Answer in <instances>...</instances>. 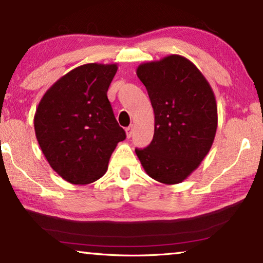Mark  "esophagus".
I'll return each mask as SVG.
<instances>
[{"label": "esophagus", "mask_w": 263, "mask_h": 263, "mask_svg": "<svg viewBox=\"0 0 263 263\" xmlns=\"http://www.w3.org/2000/svg\"><path fill=\"white\" fill-rule=\"evenodd\" d=\"M132 130H133V125H130V126L125 128V131H126V137H127V138H131Z\"/></svg>", "instance_id": "34e87169"}]
</instances>
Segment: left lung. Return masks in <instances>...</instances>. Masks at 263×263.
<instances>
[{
	"instance_id": "1",
	"label": "left lung",
	"mask_w": 263,
	"mask_h": 263,
	"mask_svg": "<svg viewBox=\"0 0 263 263\" xmlns=\"http://www.w3.org/2000/svg\"><path fill=\"white\" fill-rule=\"evenodd\" d=\"M143 82L155 112V135L136 154L144 170L160 183L183 182L210 151L217 130L213 88L186 58L172 54L140 64Z\"/></svg>"
}]
</instances>
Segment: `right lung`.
Returning <instances> with one entry per match:
<instances>
[{"label":"right lung","instance_id":"obj_1","mask_svg":"<svg viewBox=\"0 0 263 263\" xmlns=\"http://www.w3.org/2000/svg\"><path fill=\"white\" fill-rule=\"evenodd\" d=\"M117 64H86L50 86L39 103L34 128L52 169L72 184L103 177L117 144L126 138L107 89Z\"/></svg>","mask_w":263,"mask_h":263}]
</instances>
